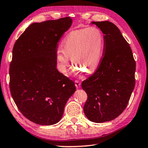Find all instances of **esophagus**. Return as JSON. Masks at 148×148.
<instances>
[{
    "label": "esophagus",
    "mask_w": 148,
    "mask_h": 148,
    "mask_svg": "<svg viewBox=\"0 0 148 148\" xmlns=\"http://www.w3.org/2000/svg\"><path fill=\"white\" fill-rule=\"evenodd\" d=\"M75 86H76L77 88H79L81 85V82L78 80H75Z\"/></svg>",
    "instance_id": "esophagus-1"
}]
</instances>
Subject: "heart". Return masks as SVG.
<instances>
[{
	"label": "heart",
	"instance_id": "heart-1",
	"mask_svg": "<svg viewBox=\"0 0 148 148\" xmlns=\"http://www.w3.org/2000/svg\"><path fill=\"white\" fill-rule=\"evenodd\" d=\"M61 47L62 49H57L56 53L60 71L66 73L71 57L77 70L92 71L98 67L101 59L104 36L96 27L75 30L66 36Z\"/></svg>",
	"mask_w": 148,
	"mask_h": 148
}]
</instances>
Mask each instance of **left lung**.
Wrapping results in <instances>:
<instances>
[{
	"instance_id": "8db88e82",
	"label": "left lung",
	"mask_w": 148,
	"mask_h": 148,
	"mask_svg": "<svg viewBox=\"0 0 148 148\" xmlns=\"http://www.w3.org/2000/svg\"><path fill=\"white\" fill-rule=\"evenodd\" d=\"M104 36V49L96 71L82 82L87 95L86 117L103 123L118 117L127 106L135 79V61L130 47L117 27L108 21L92 22Z\"/></svg>"
}]
</instances>
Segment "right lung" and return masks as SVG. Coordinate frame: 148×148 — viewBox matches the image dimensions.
Listing matches in <instances>:
<instances>
[{
	"instance_id": "obj_1",
	"label": "right lung",
	"mask_w": 148,
	"mask_h": 148,
	"mask_svg": "<svg viewBox=\"0 0 148 148\" xmlns=\"http://www.w3.org/2000/svg\"><path fill=\"white\" fill-rule=\"evenodd\" d=\"M71 23L70 17L33 23L14 45L11 94L21 113L38 125L58 123L76 90L73 81L56 68L58 43Z\"/></svg>"
}]
</instances>
